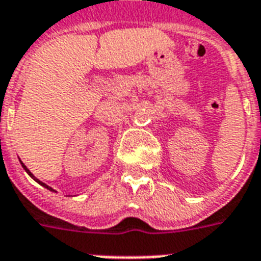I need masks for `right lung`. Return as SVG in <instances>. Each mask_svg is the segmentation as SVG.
Instances as JSON below:
<instances>
[{
	"instance_id": "right-lung-1",
	"label": "right lung",
	"mask_w": 261,
	"mask_h": 261,
	"mask_svg": "<svg viewBox=\"0 0 261 261\" xmlns=\"http://www.w3.org/2000/svg\"><path fill=\"white\" fill-rule=\"evenodd\" d=\"M20 164H21V167H22V168H24V171H25V172H27V173L30 174L31 177L34 178L35 181H36V182H39V184H40V186H42V187H44V188H47V190H48V191H53V192H57V191H54V190H53V188H51V187H48V186H47V184H44V182H43V181H40V180H39V178H36V177H35L34 174L31 173V171H30V169H28V168H27V167H25V165H24V164H22V163H21V161H20Z\"/></svg>"
}]
</instances>
